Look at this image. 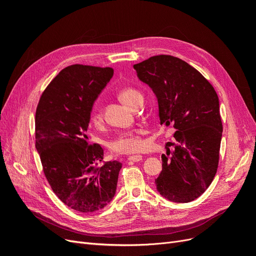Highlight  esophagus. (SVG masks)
I'll list each match as a JSON object with an SVG mask.
<instances>
[{"instance_id": "esophagus-1", "label": "esophagus", "mask_w": 256, "mask_h": 256, "mask_svg": "<svg viewBox=\"0 0 256 256\" xmlns=\"http://www.w3.org/2000/svg\"><path fill=\"white\" fill-rule=\"evenodd\" d=\"M142 156L141 154H134V156H129L128 157V160L129 161H132V162H138V161H141L142 160Z\"/></svg>"}]
</instances>
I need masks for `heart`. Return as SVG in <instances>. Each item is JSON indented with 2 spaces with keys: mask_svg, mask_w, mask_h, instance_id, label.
I'll return each mask as SVG.
<instances>
[{
  "mask_svg": "<svg viewBox=\"0 0 256 256\" xmlns=\"http://www.w3.org/2000/svg\"><path fill=\"white\" fill-rule=\"evenodd\" d=\"M118 98L122 104L132 108L138 100L143 99V96L140 92L134 88H124L118 92ZM90 122L98 130H102L104 128V112L98 104L92 106ZM142 134L143 131L141 129H131L122 132L110 143V150L115 154L136 152L143 146Z\"/></svg>",
  "mask_w": 256,
  "mask_h": 256,
  "instance_id": "b5f03b06",
  "label": "heart"
}]
</instances>
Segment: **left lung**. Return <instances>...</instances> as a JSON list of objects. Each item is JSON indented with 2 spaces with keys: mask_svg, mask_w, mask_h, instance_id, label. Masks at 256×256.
<instances>
[{
  "mask_svg": "<svg viewBox=\"0 0 256 256\" xmlns=\"http://www.w3.org/2000/svg\"><path fill=\"white\" fill-rule=\"evenodd\" d=\"M134 67L157 96L161 125L176 129L175 142L166 144L174 150L161 156L157 190L172 202H191L218 170L223 129L218 95L194 67L172 56H154Z\"/></svg>",
  "mask_w": 256,
  "mask_h": 256,
  "instance_id": "8db88e82",
  "label": "left lung"
}]
</instances>
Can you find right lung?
I'll return each instance as SVG.
<instances>
[{"label":"right lung","mask_w":256,"mask_h":256,"mask_svg":"<svg viewBox=\"0 0 256 256\" xmlns=\"http://www.w3.org/2000/svg\"><path fill=\"white\" fill-rule=\"evenodd\" d=\"M111 67L67 66L42 92L35 114V145L42 172L56 196L80 212L104 208L113 198L122 164H102L104 150L85 131Z\"/></svg>","instance_id":"1"}]
</instances>
